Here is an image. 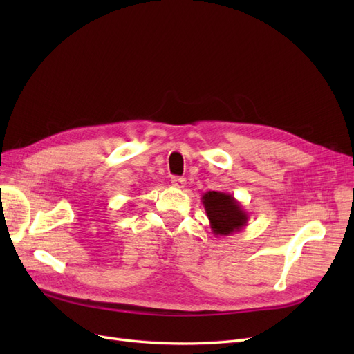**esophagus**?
Here are the masks:
<instances>
[{
  "label": "esophagus",
  "mask_w": 354,
  "mask_h": 354,
  "mask_svg": "<svg viewBox=\"0 0 354 354\" xmlns=\"http://www.w3.org/2000/svg\"><path fill=\"white\" fill-rule=\"evenodd\" d=\"M171 185L177 189H183L186 186V180L183 177H173L171 178Z\"/></svg>",
  "instance_id": "1"
}]
</instances>
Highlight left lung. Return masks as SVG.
<instances>
[{
  "mask_svg": "<svg viewBox=\"0 0 354 354\" xmlns=\"http://www.w3.org/2000/svg\"><path fill=\"white\" fill-rule=\"evenodd\" d=\"M202 203L216 236H230L241 232L248 223V212L230 194L209 190L202 195Z\"/></svg>",
  "mask_w": 354,
  "mask_h": 354,
  "instance_id": "obj_1",
  "label": "left lung"
}]
</instances>
